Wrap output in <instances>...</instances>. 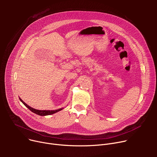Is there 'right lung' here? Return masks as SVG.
I'll return each mask as SVG.
<instances>
[{
	"mask_svg": "<svg viewBox=\"0 0 157 157\" xmlns=\"http://www.w3.org/2000/svg\"><path fill=\"white\" fill-rule=\"evenodd\" d=\"M19 99L32 112H33V113L36 114L40 115V116H47V115H51V114H53L54 113H56L57 112H59V111H61V110H62L63 109V108H60L59 109H56V110H39V109H34V108H31L30 106L27 105L25 102H24L21 99L20 97L19 98Z\"/></svg>",
	"mask_w": 157,
	"mask_h": 157,
	"instance_id": "obj_1",
	"label": "right lung"
}]
</instances>
